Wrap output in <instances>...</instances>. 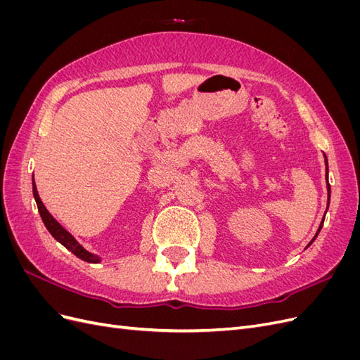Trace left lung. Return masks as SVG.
Returning a JSON list of instances; mask_svg holds the SVG:
<instances>
[{
    "instance_id": "obj_1",
    "label": "left lung",
    "mask_w": 360,
    "mask_h": 360,
    "mask_svg": "<svg viewBox=\"0 0 360 360\" xmlns=\"http://www.w3.org/2000/svg\"><path fill=\"white\" fill-rule=\"evenodd\" d=\"M324 163H326V186H328V209H329V202H330V184H329V165H328V158H326V155H324ZM328 209H326V212H328ZM326 212H324V216H326ZM324 216H323V219H321V222H320V226H319L317 233H315V236L312 237V240L308 243L307 248H309V246L312 245V242L315 240V238H317V236H319V233H320V230H321V226H323V222H324ZM307 248H304V249H307Z\"/></svg>"
}]
</instances>
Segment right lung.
<instances>
[{
	"label": "right lung",
	"mask_w": 360,
	"mask_h": 360,
	"mask_svg": "<svg viewBox=\"0 0 360 360\" xmlns=\"http://www.w3.org/2000/svg\"><path fill=\"white\" fill-rule=\"evenodd\" d=\"M32 195H34V200H36V204H37V209H39V213H40V217L43 224H45L46 230L51 233V236L56 238L57 242H60L64 248H66L68 250H70V252L73 255H76L78 258H81L82 261H86V263H101L102 258L99 255L96 254H91L86 250L76 238L64 228L56 217H53L49 210L45 207V204L41 202L40 197H39V192H37V188H36V183H34V174H32Z\"/></svg>",
	"instance_id": "obj_1"
}]
</instances>
